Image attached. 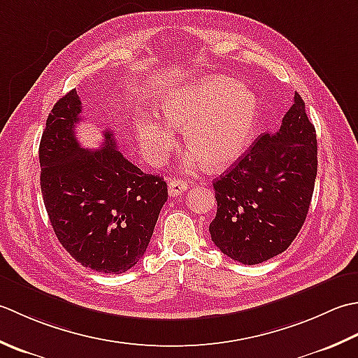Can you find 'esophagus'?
Listing matches in <instances>:
<instances>
[{"label": "esophagus", "instance_id": "esophagus-1", "mask_svg": "<svg viewBox=\"0 0 358 358\" xmlns=\"http://www.w3.org/2000/svg\"><path fill=\"white\" fill-rule=\"evenodd\" d=\"M188 188L187 182L185 180H180V179H171L169 182V194L171 196V198H174V196H179L185 192V189Z\"/></svg>", "mask_w": 358, "mask_h": 358}]
</instances>
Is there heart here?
Returning <instances> with one entry per match:
<instances>
[{"label": "heart", "mask_w": 358, "mask_h": 358, "mask_svg": "<svg viewBox=\"0 0 358 358\" xmlns=\"http://www.w3.org/2000/svg\"><path fill=\"white\" fill-rule=\"evenodd\" d=\"M160 109L169 126L157 117H141L136 131L142 148L160 157L174 147V129H185L192 155L188 169L221 170L243 156L252 141L258 117V100L235 80L203 77L192 83L173 86L164 94Z\"/></svg>", "instance_id": "b5f03b06"}]
</instances>
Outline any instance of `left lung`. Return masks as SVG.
<instances>
[{
  "label": "left lung",
  "mask_w": 358,
  "mask_h": 358,
  "mask_svg": "<svg viewBox=\"0 0 358 358\" xmlns=\"http://www.w3.org/2000/svg\"><path fill=\"white\" fill-rule=\"evenodd\" d=\"M317 134L295 92L281 128L264 133L213 182L217 211L211 241L243 264L282 253L308 216L317 178Z\"/></svg>",
  "instance_id": "left-lung-1"
}]
</instances>
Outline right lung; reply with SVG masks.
I'll list each match as a JSON object with an SVG mask.
<instances>
[{
  "instance_id": "obj_1",
  "label": "right lung",
  "mask_w": 358,
  "mask_h": 358,
  "mask_svg": "<svg viewBox=\"0 0 358 358\" xmlns=\"http://www.w3.org/2000/svg\"><path fill=\"white\" fill-rule=\"evenodd\" d=\"M82 101L72 90L54 105L40 142V185L49 221L72 258L103 273H123L143 257L166 182L123 157L113 131L100 150L78 143Z\"/></svg>"
}]
</instances>
